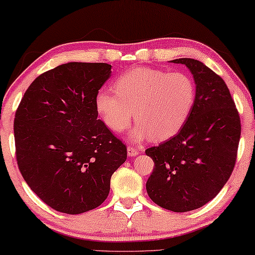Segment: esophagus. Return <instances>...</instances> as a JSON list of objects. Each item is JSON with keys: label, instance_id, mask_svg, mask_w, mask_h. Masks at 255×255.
<instances>
[{"label": "esophagus", "instance_id": "obj_1", "mask_svg": "<svg viewBox=\"0 0 255 255\" xmlns=\"http://www.w3.org/2000/svg\"><path fill=\"white\" fill-rule=\"evenodd\" d=\"M136 155H139V150L133 148V147H128V157H135Z\"/></svg>", "mask_w": 255, "mask_h": 255}]
</instances>
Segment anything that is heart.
<instances>
[{"instance_id": "obj_1", "label": "heart", "mask_w": 255, "mask_h": 255, "mask_svg": "<svg viewBox=\"0 0 255 255\" xmlns=\"http://www.w3.org/2000/svg\"><path fill=\"white\" fill-rule=\"evenodd\" d=\"M114 88L115 93L98 91L96 110L114 133H122L134 115L137 123L131 135L135 141L149 136L161 141L176 134L189 119L197 97L195 83L187 74L151 68L122 74Z\"/></svg>"}]
</instances>
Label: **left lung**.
Segmentation results:
<instances>
[{
  "label": "left lung",
  "instance_id": "1",
  "mask_svg": "<svg viewBox=\"0 0 255 255\" xmlns=\"http://www.w3.org/2000/svg\"><path fill=\"white\" fill-rule=\"evenodd\" d=\"M193 76L197 97L176 135L145 150L155 166L148 178L149 198L164 209L186 212L214 199L235 166L241 120L226 83L194 58H177Z\"/></svg>",
  "mask_w": 255,
  "mask_h": 255
}]
</instances>
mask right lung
Listing matches in <instances>:
<instances>
[{
  "label": "right lung",
  "instance_id": "obj_1",
  "mask_svg": "<svg viewBox=\"0 0 255 255\" xmlns=\"http://www.w3.org/2000/svg\"><path fill=\"white\" fill-rule=\"evenodd\" d=\"M107 63L69 62L29 86L14 119L22 177L54 210L78 215L108 197L127 147L98 120L96 95L111 78Z\"/></svg>",
  "mask_w": 255,
  "mask_h": 255
}]
</instances>
